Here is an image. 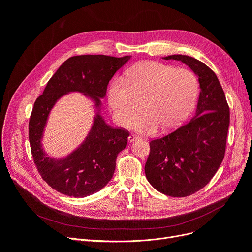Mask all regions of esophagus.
<instances>
[{
	"label": "esophagus",
	"instance_id": "1",
	"mask_svg": "<svg viewBox=\"0 0 252 252\" xmlns=\"http://www.w3.org/2000/svg\"><path fill=\"white\" fill-rule=\"evenodd\" d=\"M137 140H138V137H136L135 135H129L128 138H127V141H128L129 143H133V142H135V141H137Z\"/></svg>",
	"mask_w": 252,
	"mask_h": 252
}]
</instances>
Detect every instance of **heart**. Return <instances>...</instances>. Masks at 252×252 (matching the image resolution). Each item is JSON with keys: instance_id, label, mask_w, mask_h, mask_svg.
I'll list each match as a JSON object with an SVG mask.
<instances>
[{"instance_id": "b5f03b06", "label": "heart", "mask_w": 252, "mask_h": 252, "mask_svg": "<svg viewBox=\"0 0 252 252\" xmlns=\"http://www.w3.org/2000/svg\"><path fill=\"white\" fill-rule=\"evenodd\" d=\"M196 75L185 68L156 61L139 62L126 72V81L116 77L109 85L107 103L115 123L128 124L140 111L143 114L130 127L143 135H152L160 128L173 130L180 126L194 108L198 97Z\"/></svg>"}]
</instances>
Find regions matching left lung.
Listing matches in <instances>:
<instances>
[{"instance_id":"1","label":"left lung","mask_w":252,"mask_h":252,"mask_svg":"<svg viewBox=\"0 0 252 252\" xmlns=\"http://www.w3.org/2000/svg\"><path fill=\"white\" fill-rule=\"evenodd\" d=\"M181 61L199 83L195 115L167 136L150 142L145 175L152 187L166 196L186 197L199 191L218 171L224 156L230 110L216 73L187 55H169Z\"/></svg>"}]
</instances>
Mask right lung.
<instances>
[{
    "label": "right lung",
    "instance_id": "1",
    "mask_svg": "<svg viewBox=\"0 0 252 252\" xmlns=\"http://www.w3.org/2000/svg\"><path fill=\"white\" fill-rule=\"evenodd\" d=\"M131 56L81 55L66 60L34 102L30 121V143L34 163L49 186L70 197H87L112 179L118 153L127 145L128 131L110 126L102 116V99L115 72ZM70 92L92 102L93 124L84 141L63 158L49 156L42 147L47 119L56 103Z\"/></svg>",
    "mask_w": 252,
    "mask_h": 252
}]
</instances>
